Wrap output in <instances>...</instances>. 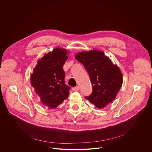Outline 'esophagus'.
<instances>
[{
	"mask_svg": "<svg viewBox=\"0 0 152 152\" xmlns=\"http://www.w3.org/2000/svg\"><path fill=\"white\" fill-rule=\"evenodd\" d=\"M79 89H80V88H79V86H77L74 88V90H75V91H79Z\"/></svg>",
	"mask_w": 152,
	"mask_h": 152,
	"instance_id": "34e87169",
	"label": "esophagus"
}]
</instances>
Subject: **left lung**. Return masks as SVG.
<instances>
[{
	"label": "left lung",
	"mask_w": 152,
	"mask_h": 152,
	"mask_svg": "<svg viewBox=\"0 0 152 152\" xmlns=\"http://www.w3.org/2000/svg\"><path fill=\"white\" fill-rule=\"evenodd\" d=\"M88 72L92 92L85 99L98 109H103L115 99L121 89L122 74L104 52L97 50L79 53L75 56Z\"/></svg>",
	"instance_id": "1"
}]
</instances>
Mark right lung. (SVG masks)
Instances as JSON below:
<instances>
[{"label": "right lung", "mask_w": 152, "mask_h": 152, "mask_svg": "<svg viewBox=\"0 0 152 152\" xmlns=\"http://www.w3.org/2000/svg\"><path fill=\"white\" fill-rule=\"evenodd\" d=\"M67 50L55 48L39 60L30 76V82L42 105L55 109L67 99L70 87L64 82L63 65Z\"/></svg>", "instance_id": "add662e5"}]
</instances>
